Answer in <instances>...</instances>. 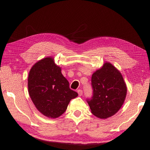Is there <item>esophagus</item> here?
<instances>
[{"instance_id": "esophagus-1", "label": "esophagus", "mask_w": 150, "mask_h": 150, "mask_svg": "<svg viewBox=\"0 0 150 150\" xmlns=\"http://www.w3.org/2000/svg\"><path fill=\"white\" fill-rule=\"evenodd\" d=\"M77 93H78L79 96H82V94H83V91H82V90H81V89H79V90H77Z\"/></svg>"}]
</instances>
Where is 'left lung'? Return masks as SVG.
I'll return each mask as SVG.
<instances>
[{"label": "left lung", "instance_id": "1", "mask_svg": "<svg viewBox=\"0 0 150 150\" xmlns=\"http://www.w3.org/2000/svg\"><path fill=\"white\" fill-rule=\"evenodd\" d=\"M93 96L87 100L91 113L100 119H107L120 110L126 98L127 88L121 72L105 62L92 75Z\"/></svg>", "mask_w": 150, "mask_h": 150}]
</instances>
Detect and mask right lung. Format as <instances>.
<instances>
[{"instance_id": "1", "label": "right lung", "mask_w": 150, "mask_h": 150, "mask_svg": "<svg viewBox=\"0 0 150 150\" xmlns=\"http://www.w3.org/2000/svg\"><path fill=\"white\" fill-rule=\"evenodd\" d=\"M28 92L37 110L48 118L61 116L70 100L78 96L69 88L61 67L53 57H47L35 63L28 76Z\"/></svg>"}]
</instances>
